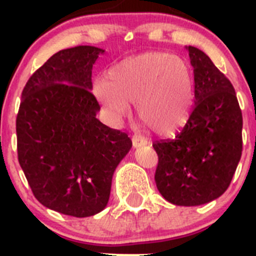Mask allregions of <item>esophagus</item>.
<instances>
[{
	"label": "esophagus",
	"instance_id": "obj_1",
	"mask_svg": "<svg viewBox=\"0 0 256 256\" xmlns=\"http://www.w3.org/2000/svg\"><path fill=\"white\" fill-rule=\"evenodd\" d=\"M132 144L134 148H142V146H144V144H146V141H144V138H141L140 136H133Z\"/></svg>",
	"mask_w": 256,
	"mask_h": 256
}]
</instances>
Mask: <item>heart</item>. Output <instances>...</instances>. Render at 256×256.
Returning <instances> with one entry per match:
<instances>
[{"label":"heart","instance_id":"b5f03b06","mask_svg":"<svg viewBox=\"0 0 256 256\" xmlns=\"http://www.w3.org/2000/svg\"><path fill=\"white\" fill-rule=\"evenodd\" d=\"M94 94L114 118L136 102L140 120L156 136L177 133L188 120L194 80L182 58L165 52L130 56L110 69L108 79L94 83Z\"/></svg>","mask_w":256,"mask_h":256}]
</instances>
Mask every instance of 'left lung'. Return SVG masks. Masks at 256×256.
Wrapping results in <instances>:
<instances>
[{"instance_id": "obj_1", "label": "left lung", "mask_w": 256, "mask_h": 256, "mask_svg": "<svg viewBox=\"0 0 256 256\" xmlns=\"http://www.w3.org/2000/svg\"><path fill=\"white\" fill-rule=\"evenodd\" d=\"M195 80V106L172 141L152 144L159 156L156 187L178 206H198L226 192L242 152V112L232 83L209 56L186 47Z\"/></svg>"}]
</instances>
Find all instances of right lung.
Masks as SVG:
<instances>
[{
  "instance_id": "right-lung-1",
  "label": "right lung",
  "mask_w": 256,
  "mask_h": 256,
  "mask_svg": "<svg viewBox=\"0 0 256 256\" xmlns=\"http://www.w3.org/2000/svg\"><path fill=\"white\" fill-rule=\"evenodd\" d=\"M105 50L76 46L52 55L22 90L18 159L40 204L86 218L108 205L118 164L132 141L96 118L92 68Z\"/></svg>"
}]
</instances>
